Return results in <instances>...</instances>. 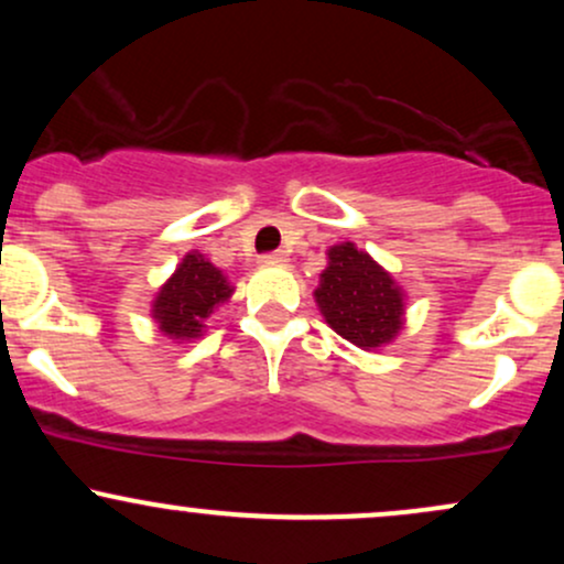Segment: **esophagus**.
<instances>
[{
    "instance_id": "1",
    "label": "esophagus",
    "mask_w": 564,
    "mask_h": 564,
    "mask_svg": "<svg viewBox=\"0 0 564 564\" xmlns=\"http://www.w3.org/2000/svg\"><path fill=\"white\" fill-rule=\"evenodd\" d=\"M262 264H283L286 262V254L283 251H270V254H262L260 257Z\"/></svg>"
}]
</instances>
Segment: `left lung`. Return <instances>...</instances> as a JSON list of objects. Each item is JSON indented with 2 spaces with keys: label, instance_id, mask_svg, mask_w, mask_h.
I'll return each instance as SVG.
<instances>
[{
  "label": "left lung",
  "instance_id": "obj_1",
  "mask_svg": "<svg viewBox=\"0 0 564 564\" xmlns=\"http://www.w3.org/2000/svg\"><path fill=\"white\" fill-rule=\"evenodd\" d=\"M321 313L336 334L358 347H379L400 332L403 294L355 243L334 246L315 291Z\"/></svg>",
  "mask_w": 564,
  "mask_h": 564
}]
</instances>
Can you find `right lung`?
I'll return each instance as SVG.
<instances>
[{"instance_id": "obj_1", "label": "right lung", "mask_w": 564, "mask_h": 564, "mask_svg": "<svg viewBox=\"0 0 564 564\" xmlns=\"http://www.w3.org/2000/svg\"><path fill=\"white\" fill-rule=\"evenodd\" d=\"M223 273L200 254H187L153 302V318L161 332L174 336H198L200 321L215 310V304L230 296Z\"/></svg>"}]
</instances>
